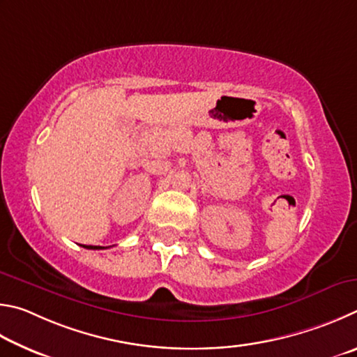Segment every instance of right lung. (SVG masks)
Instances as JSON below:
<instances>
[{"mask_svg":"<svg viewBox=\"0 0 357 357\" xmlns=\"http://www.w3.org/2000/svg\"><path fill=\"white\" fill-rule=\"evenodd\" d=\"M83 248H86V249H103L102 246H84V245H83Z\"/></svg>","mask_w":357,"mask_h":357,"instance_id":"right-lung-1","label":"right lung"}]
</instances>
